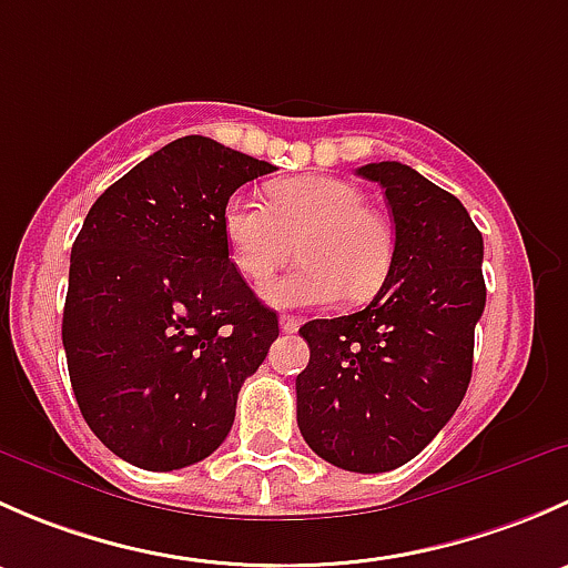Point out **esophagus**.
I'll return each mask as SVG.
<instances>
[{
  "mask_svg": "<svg viewBox=\"0 0 568 568\" xmlns=\"http://www.w3.org/2000/svg\"><path fill=\"white\" fill-rule=\"evenodd\" d=\"M300 324H302V321L294 318V316H280V329H283V332H296V329H300Z\"/></svg>",
  "mask_w": 568,
  "mask_h": 568,
  "instance_id": "esophagus-1",
  "label": "esophagus"
}]
</instances>
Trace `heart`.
Returning <instances> with one entry per match:
<instances>
[{"label":"heart","instance_id":"heart-1","mask_svg":"<svg viewBox=\"0 0 568 568\" xmlns=\"http://www.w3.org/2000/svg\"><path fill=\"white\" fill-rule=\"evenodd\" d=\"M266 202L236 194L222 209L231 261L252 283H266L296 242L305 261L263 288L277 307L363 302L382 288L393 266V231L365 205L354 183L332 175L283 178L266 186Z\"/></svg>","mask_w":568,"mask_h":568}]
</instances>
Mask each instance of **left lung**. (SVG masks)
Here are the masks:
<instances>
[{"mask_svg": "<svg viewBox=\"0 0 568 568\" xmlns=\"http://www.w3.org/2000/svg\"><path fill=\"white\" fill-rule=\"evenodd\" d=\"M385 189L393 266L365 311L300 329L311 363L296 376V420L324 462L387 473L415 459L459 409L486 305L484 239L467 209L417 170H357Z\"/></svg>", "mask_w": 568, "mask_h": 568, "instance_id": "8db88e82", "label": "left lung"}]
</instances>
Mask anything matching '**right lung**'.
I'll list each match as a JSON object with an SVG mask.
<instances>
[{"label": "right lung", "instance_id": "add662e5", "mask_svg": "<svg viewBox=\"0 0 568 568\" xmlns=\"http://www.w3.org/2000/svg\"><path fill=\"white\" fill-rule=\"evenodd\" d=\"M272 170L209 136H181L84 216L62 346L84 420L134 467L168 473L214 454L244 379L280 335L222 236L231 194Z\"/></svg>", "mask_w": 568, "mask_h": 568}]
</instances>
